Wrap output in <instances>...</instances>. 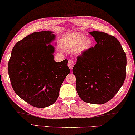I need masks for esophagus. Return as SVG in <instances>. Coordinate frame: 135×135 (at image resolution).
<instances>
[{"instance_id":"34e87169","label":"esophagus","mask_w":135,"mask_h":135,"mask_svg":"<svg viewBox=\"0 0 135 135\" xmlns=\"http://www.w3.org/2000/svg\"><path fill=\"white\" fill-rule=\"evenodd\" d=\"M74 64H75V62H74V60L72 59H69L68 61V66L70 69L73 68Z\"/></svg>"}]
</instances>
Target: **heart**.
<instances>
[{
	"instance_id": "b5f03b06",
	"label": "heart",
	"mask_w": 135,
	"mask_h": 135,
	"mask_svg": "<svg viewBox=\"0 0 135 135\" xmlns=\"http://www.w3.org/2000/svg\"><path fill=\"white\" fill-rule=\"evenodd\" d=\"M69 41L72 45L78 46L80 45V51H84L89 49L91 45L90 40L86 39L84 35L80 34H75L69 38Z\"/></svg>"
}]
</instances>
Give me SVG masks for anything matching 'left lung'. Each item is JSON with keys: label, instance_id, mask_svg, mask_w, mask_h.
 Masks as SVG:
<instances>
[{"label": "left lung", "instance_id": "8db88e82", "mask_svg": "<svg viewBox=\"0 0 135 135\" xmlns=\"http://www.w3.org/2000/svg\"><path fill=\"white\" fill-rule=\"evenodd\" d=\"M89 33L97 44L78 57L72 71L81 100L103 104L111 100L124 83L126 56L114 36L100 31Z\"/></svg>", "mask_w": 135, "mask_h": 135}]
</instances>
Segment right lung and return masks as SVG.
<instances>
[{
  "mask_svg": "<svg viewBox=\"0 0 135 135\" xmlns=\"http://www.w3.org/2000/svg\"><path fill=\"white\" fill-rule=\"evenodd\" d=\"M55 39L53 32H35L16 44L8 64L10 82L15 92L30 105L45 108L52 105L60 88L70 73L68 60H54Z\"/></svg>",
  "mask_w": 135,
  "mask_h": 135,
  "instance_id": "obj_1",
  "label": "right lung"
}]
</instances>
